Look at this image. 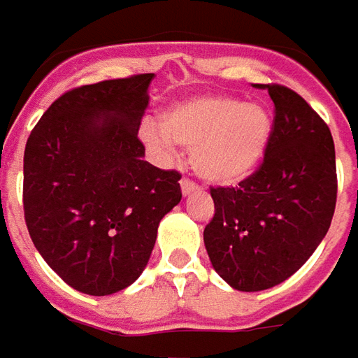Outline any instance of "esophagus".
<instances>
[{
    "label": "esophagus",
    "mask_w": 358,
    "mask_h": 358,
    "mask_svg": "<svg viewBox=\"0 0 358 358\" xmlns=\"http://www.w3.org/2000/svg\"><path fill=\"white\" fill-rule=\"evenodd\" d=\"M199 189V185L194 183V181H191V179H181V191H183V194L187 196V194H191V192H194Z\"/></svg>",
    "instance_id": "34e87169"
}]
</instances>
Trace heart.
Segmentation results:
<instances>
[{
	"label": "heart",
	"mask_w": 358,
	"mask_h": 358,
	"mask_svg": "<svg viewBox=\"0 0 358 358\" xmlns=\"http://www.w3.org/2000/svg\"><path fill=\"white\" fill-rule=\"evenodd\" d=\"M272 136V117L258 103L233 96H199L164 113L162 131L144 127V143L192 152L194 171L212 185H237L255 173Z\"/></svg>",
	"instance_id": "b5f03b06"
}]
</instances>
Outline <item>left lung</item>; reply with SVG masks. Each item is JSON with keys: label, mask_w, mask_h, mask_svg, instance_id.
Instances as JSON below:
<instances>
[{"label": "left lung", "mask_w": 358, "mask_h": 358, "mask_svg": "<svg viewBox=\"0 0 358 358\" xmlns=\"http://www.w3.org/2000/svg\"><path fill=\"white\" fill-rule=\"evenodd\" d=\"M272 136L264 162L239 187H212L204 229L210 262L237 291H264L313 256L334 217L336 148L324 119L295 90L264 85Z\"/></svg>", "instance_id": "obj_1"}]
</instances>
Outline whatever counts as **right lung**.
Wrapping results in <instances>:
<instances>
[{
	"instance_id": "right-lung-1",
	"label": "right lung",
	"mask_w": 358,
	"mask_h": 358,
	"mask_svg": "<svg viewBox=\"0 0 358 358\" xmlns=\"http://www.w3.org/2000/svg\"><path fill=\"white\" fill-rule=\"evenodd\" d=\"M154 73L73 88L45 110L24 148L30 239L80 293L129 287L148 264L181 173L144 159L138 127Z\"/></svg>"
}]
</instances>
